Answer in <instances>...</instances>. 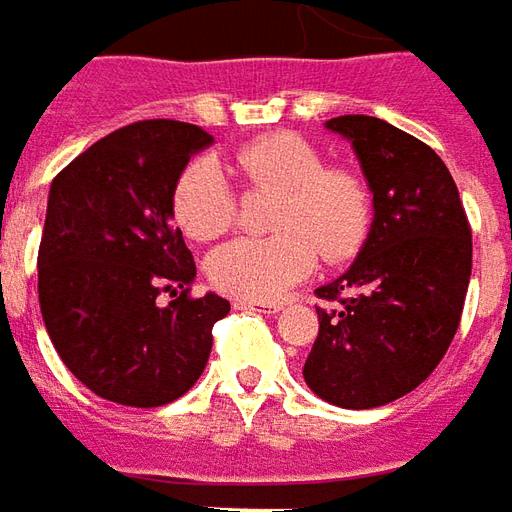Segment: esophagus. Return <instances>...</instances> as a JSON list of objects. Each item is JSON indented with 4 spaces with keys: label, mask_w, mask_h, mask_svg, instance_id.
I'll use <instances>...</instances> for the list:
<instances>
[{
    "label": "esophagus",
    "mask_w": 512,
    "mask_h": 512,
    "mask_svg": "<svg viewBox=\"0 0 512 512\" xmlns=\"http://www.w3.org/2000/svg\"><path fill=\"white\" fill-rule=\"evenodd\" d=\"M234 306L245 308V311H264V314L281 311V303H270V300H237Z\"/></svg>",
    "instance_id": "34e87169"
}]
</instances>
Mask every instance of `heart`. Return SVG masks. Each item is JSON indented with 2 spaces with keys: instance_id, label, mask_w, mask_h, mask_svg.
I'll use <instances>...</instances> for the list:
<instances>
[{
  "instance_id": "obj_1",
  "label": "heart",
  "mask_w": 512,
  "mask_h": 512,
  "mask_svg": "<svg viewBox=\"0 0 512 512\" xmlns=\"http://www.w3.org/2000/svg\"><path fill=\"white\" fill-rule=\"evenodd\" d=\"M228 168L248 190H273L264 239H234L217 248L206 270L212 284L239 300H273L303 281L317 259H353L369 237L372 192L347 165H325L322 151L295 132L253 137L231 151ZM173 215L190 239L209 242L226 234L237 217V198L212 159H192L173 187Z\"/></svg>"
}]
</instances>
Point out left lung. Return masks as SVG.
I'll list each match as a JSON object with an SVG mask.
<instances>
[{
	"label": "left lung",
	"instance_id": "left-lung-1",
	"mask_svg": "<svg viewBox=\"0 0 512 512\" xmlns=\"http://www.w3.org/2000/svg\"><path fill=\"white\" fill-rule=\"evenodd\" d=\"M375 198L353 267L317 297L320 333L303 366L311 391L339 408H378L430 378L463 314L471 226L433 148L372 115H339Z\"/></svg>",
	"mask_w": 512,
	"mask_h": 512
}]
</instances>
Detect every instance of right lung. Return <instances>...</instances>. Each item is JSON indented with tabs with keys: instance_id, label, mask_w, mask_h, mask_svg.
I'll use <instances>...</instances> for the list:
<instances>
[{
	"instance_id": "obj_1",
	"label": "right lung",
	"mask_w": 512,
	"mask_h": 512,
	"mask_svg": "<svg viewBox=\"0 0 512 512\" xmlns=\"http://www.w3.org/2000/svg\"><path fill=\"white\" fill-rule=\"evenodd\" d=\"M195 123L137 121L101 137L52 181L38 300L63 364L93 394L132 408L179 400L201 378L228 300L192 297L195 262L173 226V187ZM168 291L174 300L159 307Z\"/></svg>"
}]
</instances>
